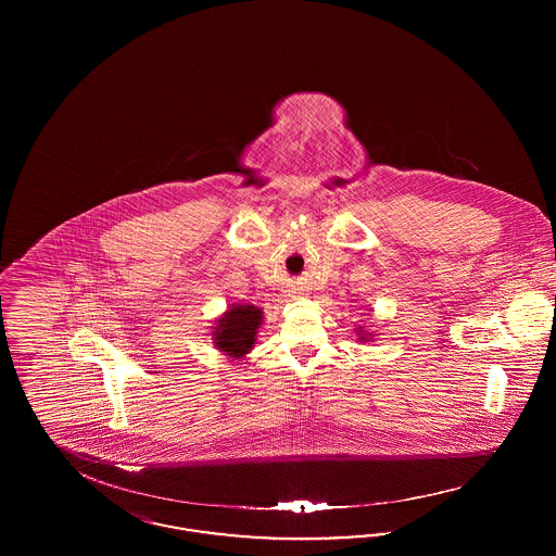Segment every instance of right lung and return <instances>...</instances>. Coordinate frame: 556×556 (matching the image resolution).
I'll use <instances>...</instances> for the list:
<instances>
[{
  "mask_svg": "<svg viewBox=\"0 0 556 556\" xmlns=\"http://www.w3.org/2000/svg\"><path fill=\"white\" fill-rule=\"evenodd\" d=\"M256 306H233L214 327V344L229 356H243L256 342V329L263 323Z\"/></svg>",
  "mask_w": 556,
  "mask_h": 556,
  "instance_id": "right-lung-1",
  "label": "right lung"
}]
</instances>
